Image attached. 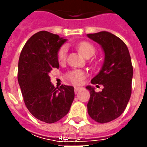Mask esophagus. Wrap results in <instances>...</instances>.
<instances>
[{"label": "esophagus", "mask_w": 147, "mask_h": 147, "mask_svg": "<svg viewBox=\"0 0 147 147\" xmlns=\"http://www.w3.org/2000/svg\"><path fill=\"white\" fill-rule=\"evenodd\" d=\"M80 89H81V88H79V87H75V88H74V92H75V93L78 92V91H79Z\"/></svg>", "instance_id": "esophagus-1"}]
</instances>
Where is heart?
Returning <instances> with one entry per match:
<instances>
[{
  "label": "heart",
  "instance_id": "b5f03b06",
  "mask_svg": "<svg viewBox=\"0 0 147 147\" xmlns=\"http://www.w3.org/2000/svg\"><path fill=\"white\" fill-rule=\"evenodd\" d=\"M78 48L82 55L85 56L86 58L88 56H92L95 54V51H96L93 45L88 42H82L79 43L78 45ZM67 52H68V47L66 46H62L59 48V51L57 53V58L59 62H64L66 59ZM85 76H86L85 72H83L82 70H79V69L70 71L66 75L68 80H69L74 84L81 83L82 80L85 78Z\"/></svg>",
  "mask_w": 147,
  "mask_h": 147
}]
</instances>
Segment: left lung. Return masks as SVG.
I'll list each match as a JSON object with an SVG mask.
<instances>
[{
    "label": "left lung",
    "mask_w": 147,
    "mask_h": 147,
    "mask_svg": "<svg viewBox=\"0 0 147 147\" xmlns=\"http://www.w3.org/2000/svg\"><path fill=\"white\" fill-rule=\"evenodd\" d=\"M88 37L100 44L105 53L101 69L91 81L104 88L96 92L94 88L87 87L90 92L88 112L93 120L105 123L119 117L126 109L132 93L133 65L126 44L115 35L102 31Z\"/></svg>",
    "instance_id": "obj_1"
}]
</instances>
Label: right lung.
<instances>
[{
    "mask_svg": "<svg viewBox=\"0 0 147 147\" xmlns=\"http://www.w3.org/2000/svg\"><path fill=\"white\" fill-rule=\"evenodd\" d=\"M66 39L47 31L32 35L21 51L18 82L26 107L41 121L53 123L65 117L74 99L72 86L55 88L49 73L59 68L57 53Z\"/></svg>",
    "mask_w": 147,
    "mask_h": 147,
    "instance_id": "right-lung-1",
    "label": "right lung"
}]
</instances>
